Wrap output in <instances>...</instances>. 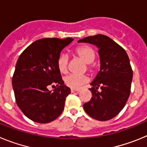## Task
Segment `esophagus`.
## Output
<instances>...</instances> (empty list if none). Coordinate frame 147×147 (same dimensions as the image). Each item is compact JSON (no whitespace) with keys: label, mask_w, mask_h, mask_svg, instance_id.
Masks as SVG:
<instances>
[{"label":"esophagus","mask_w":147,"mask_h":147,"mask_svg":"<svg viewBox=\"0 0 147 147\" xmlns=\"http://www.w3.org/2000/svg\"><path fill=\"white\" fill-rule=\"evenodd\" d=\"M71 93H74V92H79L80 91V90L79 89H71Z\"/></svg>","instance_id":"esophagus-1"}]
</instances>
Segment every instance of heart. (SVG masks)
<instances>
[{"label": "heart", "mask_w": 147, "mask_h": 147, "mask_svg": "<svg viewBox=\"0 0 147 147\" xmlns=\"http://www.w3.org/2000/svg\"><path fill=\"white\" fill-rule=\"evenodd\" d=\"M76 55L81 59H82L85 63L88 64V68L89 71H92L93 70L94 65H92L96 57L95 51L92 48L88 45H82L78 47L75 51ZM68 62L69 58L68 56L65 54H62L59 55L57 59V67L58 70L62 74H66L68 68ZM89 81V78L86 75H74L71 74L64 78V82L67 87L73 89H79L82 85L87 83Z\"/></svg>", "instance_id": "1"}]
</instances>
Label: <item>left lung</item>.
Listing matches in <instances>:
<instances>
[{
    "instance_id": "1",
    "label": "left lung",
    "mask_w": 147,
    "mask_h": 147,
    "mask_svg": "<svg viewBox=\"0 0 147 147\" xmlns=\"http://www.w3.org/2000/svg\"><path fill=\"white\" fill-rule=\"evenodd\" d=\"M78 42L96 45L100 57V71L90 83L93 96L83 108L93 119L110 120L121 111L130 94L132 71L128 55L121 46L103 34L85 37Z\"/></svg>"
}]
</instances>
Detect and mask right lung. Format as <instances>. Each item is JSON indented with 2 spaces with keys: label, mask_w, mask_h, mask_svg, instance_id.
<instances>
[{
  "label": "right lung",
  "mask_w": 147,
  "mask_h": 147,
  "mask_svg": "<svg viewBox=\"0 0 147 147\" xmlns=\"http://www.w3.org/2000/svg\"><path fill=\"white\" fill-rule=\"evenodd\" d=\"M73 38L36 40L18 59L12 77L16 103L23 114L37 123H49L59 116L71 89L64 85L57 59ZM56 87H55V85ZM54 86V92L49 91Z\"/></svg>",
  "instance_id": "right-lung-1"
}]
</instances>
